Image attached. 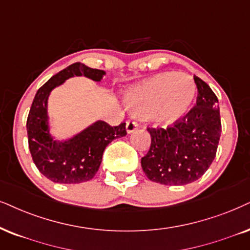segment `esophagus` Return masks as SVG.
Segmentation results:
<instances>
[{"mask_svg": "<svg viewBox=\"0 0 250 250\" xmlns=\"http://www.w3.org/2000/svg\"><path fill=\"white\" fill-rule=\"evenodd\" d=\"M138 128V125L135 121H128L127 125H125V129H127L128 134H132V132L136 131V129Z\"/></svg>", "mask_w": 250, "mask_h": 250, "instance_id": "obj_1", "label": "esophagus"}]
</instances>
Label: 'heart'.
I'll return each mask as SVG.
<instances>
[{"instance_id": "obj_1", "label": "heart", "mask_w": 250, "mask_h": 250, "mask_svg": "<svg viewBox=\"0 0 250 250\" xmlns=\"http://www.w3.org/2000/svg\"><path fill=\"white\" fill-rule=\"evenodd\" d=\"M196 96L191 76L162 72L136 85L125 94V104L135 115H152L163 125H173L185 118Z\"/></svg>"}]
</instances>
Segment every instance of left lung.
Masks as SVG:
<instances>
[{
	"mask_svg": "<svg viewBox=\"0 0 250 250\" xmlns=\"http://www.w3.org/2000/svg\"><path fill=\"white\" fill-rule=\"evenodd\" d=\"M194 80L198 96L187 118L174 127L147 129L151 146L141 165L151 181L188 185L200 179L216 157L222 134L218 98L204 81Z\"/></svg>",
	"mask_w": 250,
	"mask_h": 250,
	"instance_id": "obj_1",
	"label": "left lung"
}]
</instances>
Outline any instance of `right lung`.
Segmentation results:
<instances>
[{
  "label": "right lung",
  "mask_w": 250,
  "mask_h": 250,
  "mask_svg": "<svg viewBox=\"0 0 250 250\" xmlns=\"http://www.w3.org/2000/svg\"><path fill=\"white\" fill-rule=\"evenodd\" d=\"M105 75L104 70L76 62L50 77L37 91L26 122L28 147L37 168L50 181L64 185L90 181L99 169L107 145L127 135L125 123L112 127L102 120L63 140L56 138L50 131V92L75 76L100 82Z\"/></svg>",
  "instance_id": "obj_1"
}]
</instances>
